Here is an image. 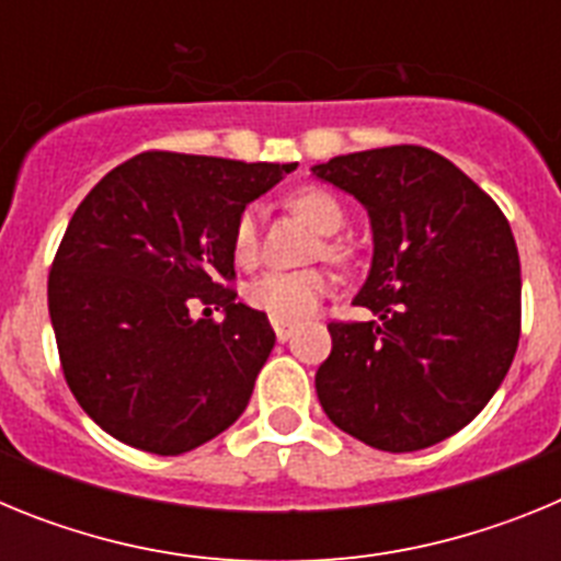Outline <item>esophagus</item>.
<instances>
[{
	"label": "esophagus",
	"mask_w": 561,
	"mask_h": 561,
	"mask_svg": "<svg viewBox=\"0 0 561 561\" xmlns=\"http://www.w3.org/2000/svg\"><path fill=\"white\" fill-rule=\"evenodd\" d=\"M272 325H275V336L280 342H286L297 331V325L295 323H286V320H272Z\"/></svg>",
	"instance_id": "esophagus-1"
}]
</instances>
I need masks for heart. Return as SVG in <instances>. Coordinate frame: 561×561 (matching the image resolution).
<instances>
[{
	"instance_id": "1",
	"label": "heart",
	"mask_w": 561,
	"mask_h": 561,
	"mask_svg": "<svg viewBox=\"0 0 561 561\" xmlns=\"http://www.w3.org/2000/svg\"><path fill=\"white\" fill-rule=\"evenodd\" d=\"M289 207L297 210L323 236H334L345 225V213L340 202L323 187H300L289 196ZM261 227H257V210H244L238 216L232 230V255L238 264H252L257 255ZM323 252L329 257H340L342 250L336 244H325ZM331 291V277L323 270H300V272H266L255 277L244 289L247 304L252 309L264 311L272 320H300L309 317Z\"/></svg>"
}]
</instances>
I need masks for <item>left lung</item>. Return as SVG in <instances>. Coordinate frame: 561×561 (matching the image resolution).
<instances>
[{
  "mask_svg": "<svg viewBox=\"0 0 561 561\" xmlns=\"http://www.w3.org/2000/svg\"><path fill=\"white\" fill-rule=\"evenodd\" d=\"M370 219L374 257L356 306L331 323L314 388L342 433L415 453L463 430L497 393L519 342V255L503 210L421 146L342 153L311 168Z\"/></svg>",
  "mask_w": 561,
  "mask_h": 561,
  "instance_id": "left-lung-1",
  "label": "left lung"
}]
</instances>
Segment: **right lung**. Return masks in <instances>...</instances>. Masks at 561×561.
Listing matches in <instances>:
<instances>
[{"instance_id": "add662e5", "label": "right lung", "mask_w": 561, "mask_h": 561, "mask_svg": "<svg viewBox=\"0 0 561 561\" xmlns=\"http://www.w3.org/2000/svg\"><path fill=\"white\" fill-rule=\"evenodd\" d=\"M295 168L146 151L78 205L49 270V320L69 390L112 438L182 455L244 413L275 331L221 280L236 277L238 216ZM196 296L226 320L193 321Z\"/></svg>"}]
</instances>
